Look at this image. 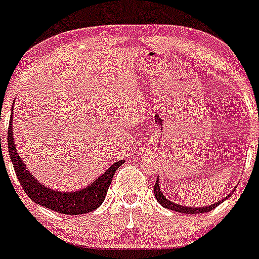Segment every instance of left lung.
I'll list each match as a JSON object with an SVG mask.
<instances>
[{"label":"left lung","mask_w":259,"mask_h":259,"mask_svg":"<svg viewBox=\"0 0 259 259\" xmlns=\"http://www.w3.org/2000/svg\"><path fill=\"white\" fill-rule=\"evenodd\" d=\"M154 194H155V198L156 200H158L159 203H160L161 205H163L164 208H168V209H171V210H176V211H179V213H185V214H199V213H205V211H210L213 210L214 208L217 207V205L221 204L223 200H221V202L218 203H214V204L211 205H208V207H199V208H192V207H184V205H179V204H176V203L170 202V200L166 199L165 197L163 195V193H161L160 188H159V182L156 180L155 185H154ZM231 195V194H229ZM229 195H227L226 199H228Z\"/></svg>","instance_id":"8db88e82"}]
</instances>
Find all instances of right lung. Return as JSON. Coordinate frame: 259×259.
Listing matches in <instances>:
<instances>
[{"label": "right lung", "instance_id": "right-lung-1", "mask_svg": "<svg viewBox=\"0 0 259 259\" xmlns=\"http://www.w3.org/2000/svg\"><path fill=\"white\" fill-rule=\"evenodd\" d=\"M11 109L14 110V105ZM7 144H9L10 158H11L18 182H20L21 187L25 190L26 194L30 197V199L37 204L49 208V209L61 214H67V215L89 213V211H93L100 207L101 203L105 199V195L108 193L109 187H110L115 171L124 163V160L115 163L103 176L94 180L93 184L83 188V189L72 193H62L44 187L28 173V170H26L25 164L21 160L16 146H15L14 137H12V124H10L9 132H7Z\"/></svg>", "mask_w": 259, "mask_h": 259}]
</instances>
